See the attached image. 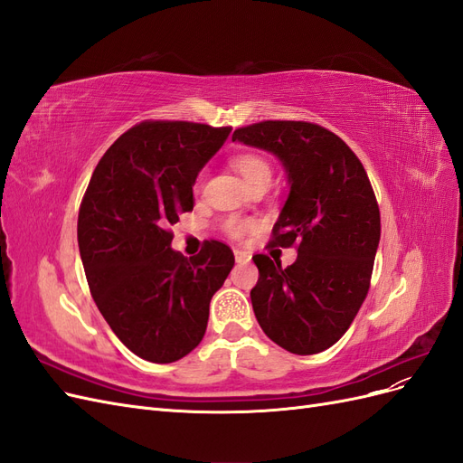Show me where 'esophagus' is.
I'll use <instances>...</instances> for the list:
<instances>
[{
	"label": "esophagus",
	"mask_w": 463,
	"mask_h": 463,
	"mask_svg": "<svg viewBox=\"0 0 463 463\" xmlns=\"http://www.w3.org/2000/svg\"><path fill=\"white\" fill-rule=\"evenodd\" d=\"M233 255H235V260L240 264H247L250 260V257H253L249 250H243V249H233Z\"/></svg>",
	"instance_id": "obj_1"
}]
</instances>
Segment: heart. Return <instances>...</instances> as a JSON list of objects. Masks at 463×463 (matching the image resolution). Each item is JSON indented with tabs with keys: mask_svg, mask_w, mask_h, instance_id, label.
Segmentation results:
<instances>
[{
	"mask_svg": "<svg viewBox=\"0 0 463 463\" xmlns=\"http://www.w3.org/2000/svg\"><path fill=\"white\" fill-rule=\"evenodd\" d=\"M232 167L241 175L245 185H253L257 181H269L272 177V167L259 154H240V156L232 158ZM226 230L232 237H241L245 232L250 230V222L232 218L226 222Z\"/></svg>",
	"mask_w": 463,
	"mask_h": 463,
	"instance_id": "obj_1",
	"label": "heart"
}]
</instances>
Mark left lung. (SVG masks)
<instances>
[{
    "label": "left lung",
    "mask_w": 463,
    "mask_h": 463,
    "mask_svg": "<svg viewBox=\"0 0 463 463\" xmlns=\"http://www.w3.org/2000/svg\"><path fill=\"white\" fill-rule=\"evenodd\" d=\"M232 141L272 152L289 194L270 245L298 247L288 269L255 255L250 303L260 328L289 354L313 355L338 342L367 298L381 241V213L365 167L338 135L309 121H260Z\"/></svg>",
    "instance_id": "obj_1"
}]
</instances>
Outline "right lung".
Returning <instances> with one entry per match:
<instances>
[{"label":"right lung","instance_id":"1","mask_svg":"<svg viewBox=\"0 0 463 463\" xmlns=\"http://www.w3.org/2000/svg\"><path fill=\"white\" fill-rule=\"evenodd\" d=\"M232 128L143 121L98 162L77 237L94 303L135 355L172 363L203 340L208 307L233 269L226 243L194 257L172 249L167 226L193 210V185Z\"/></svg>","mask_w":463,"mask_h":463}]
</instances>
